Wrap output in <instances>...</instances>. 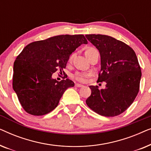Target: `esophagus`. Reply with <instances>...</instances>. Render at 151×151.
I'll list each match as a JSON object with an SVG mask.
<instances>
[{
    "mask_svg": "<svg viewBox=\"0 0 151 151\" xmlns=\"http://www.w3.org/2000/svg\"><path fill=\"white\" fill-rule=\"evenodd\" d=\"M75 86H76V87H82V86H83L82 84H76Z\"/></svg>",
    "mask_w": 151,
    "mask_h": 151,
    "instance_id": "obj_1",
    "label": "esophagus"
}]
</instances>
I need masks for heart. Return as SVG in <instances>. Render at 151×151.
I'll return each mask as SVG.
<instances>
[{
    "mask_svg": "<svg viewBox=\"0 0 151 151\" xmlns=\"http://www.w3.org/2000/svg\"><path fill=\"white\" fill-rule=\"evenodd\" d=\"M94 48L93 47H89V48L87 49L85 51V53L90 52L91 51L94 50ZM91 76L90 73H84V72H76V73H74L73 75V78L74 79L77 80L78 82H85L88 78Z\"/></svg>",
    "mask_w": 151,
    "mask_h": 151,
    "instance_id": "obj_1",
    "label": "heart"
}]
</instances>
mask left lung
<instances>
[{
	"instance_id": "obj_1",
	"label": "left lung",
	"mask_w": 151,
	"mask_h": 151,
	"mask_svg": "<svg viewBox=\"0 0 151 151\" xmlns=\"http://www.w3.org/2000/svg\"><path fill=\"white\" fill-rule=\"evenodd\" d=\"M98 49L101 69L98 82H106V88L90 86L91 94L86 103L98 114L114 117L127 110L139 92L141 68L135 51L124 42L101 34L86 35Z\"/></svg>"
}]
</instances>
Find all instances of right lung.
Returning <instances> with one entry per match:
<instances>
[{
	"label": "right lung",
	"instance_id": "obj_1",
	"mask_svg": "<svg viewBox=\"0 0 151 151\" xmlns=\"http://www.w3.org/2000/svg\"><path fill=\"white\" fill-rule=\"evenodd\" d=\"M87 43L84 35H60L24 47L14 64L13 88L26 112L43 115L58 106L74 82L69 79L58 82L52 78V74L58 69L62 72L70 55Z\"/></svg>",
	"mask_w": 151,
	"mask_h": 151
}]
</instances>
